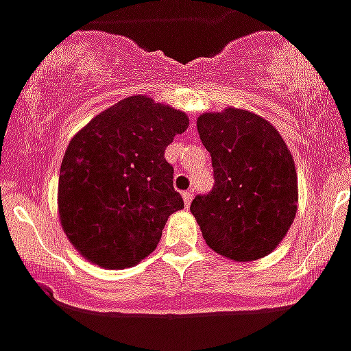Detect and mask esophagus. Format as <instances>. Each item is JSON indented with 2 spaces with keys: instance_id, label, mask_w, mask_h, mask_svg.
Returning a JSON list of instances; mask_svg holds the SVG:
<instances>
[{
  "instance_id": "1",
  "label": "esophagus",
  "mask_w": 351,
  "mask_h": 351,
  "mask_svg": "<svg viewBox=\"0 0 351 351\" xmlns=\"http://www.w3.org/2000/svg\"><path fill=\"white\" fill-rule=\"evenodd\" d=\"M182 196H184V203H185V207H189L191 205V202H193V191H185L184 194H182Z\"/></svg>"
}]
</instances>
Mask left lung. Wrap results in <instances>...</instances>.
Instances as JSON below:
<instances>
[{
	"label": "left lung",
	"mask_w": 351,
	"mask_h": 351,
	"mask_svg": "<svg viewBox=\"0 0 351 351\" xmlns=\"http://www.w3.org/2000/svg\"><path fill=\"white\" fill-rule=\"evenodd\" d=\"M196 126L214 167L212 191L191 203L203 239L232 261L266 257L296 216L298 184L289 148L275 126L248 110L208 112Z\"/></svg>",
	"instance_id": "1"
}]
</instances>
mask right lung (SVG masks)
<instances>
[{"label": "right lung", "mask_w": 351, "mask_h": 351, "mask_svg": "<svg viewBox=\"0 0 351 351\" xmlns=\"http://www.w3.org/2000/svg\"><path fill=\"white\" fill-rule=\"evenodd\" d=\"M187 126L184 112L130 96L71 139L60 166L58 212L84 257L123 269L157 248L167 217L184 208L164 152Z\"/></svg>", "instance_id": "obj_1"}]
</instances>
